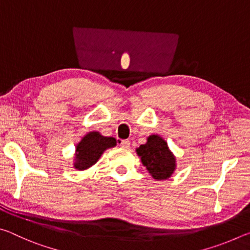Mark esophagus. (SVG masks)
Returning a JSON list of instances; mask_svg holds the SVG:
<instances>
[{
	"instance_id": "obj_1",
	"label": "esophagus",
	"mask_w": 250,
	"mask_h": 250,
	"mask_svg": "<svg viewBox=\"0 0 250 250\" xmlns=\"http://www.w3.org/2000/svg\"><path fill=\"white\" fill-rule=\"evenodd\" d=\"M121 147H124V149H129L130 147V141L129 140H122L120 143Z\"/></svg>"
}]
</instances>
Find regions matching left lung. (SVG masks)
<instances>
[{"instance_id":"8db88e82","label":"left lung","mask_w":250,"mask_h":250,"mask_svg":"<svg viewBox=\"0 0 250 250\" xmlns=\"http://www.w3.org/2000/svg\"><path fill=\"white\" fill-rule=\"evenodd\" d=\"M141 162L156 181L170 179L176 170V158L167 142L159 134H151L146 142L135 149Z\"/></svg>"}]
</instances>
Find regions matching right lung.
Segmentation results:
<instances>
[{"instance_id":"1","label":"right lung","mask_w":250,"mask_h":250,"mask_svg":"<svg viewBox=\"0 0 250 250\" xmlns=\"http://www.w3.org/2000/svg\"><path fill=\"white\" fill-rule=\"evenodd\" d=\"M117 146V140L112 137H104L98 131H91L84 134L77 146L74 156V168L84 171L98 162L105 150Z\"/></svg>"}]
</instances>
